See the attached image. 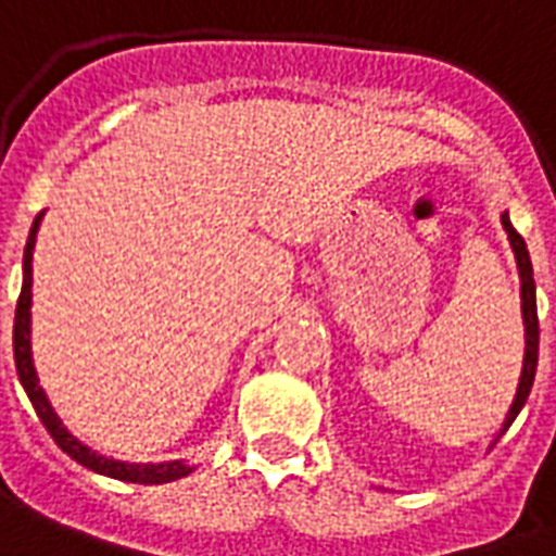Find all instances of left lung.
I'll list each match as a JSON object with an SVG mask.
<instances>
[{"instance_id": "obj_1", "label": "left lung", "mask_w": 556, "mask_h": 556, "mask_svg": "<svg viewBox=\"0 0 556 556\" xmlns=\"http://www.w3.org/2000/svg\"><path fill=\"white\" fill-rule=\"evenodd\" d=\"M502 227L508 230L510 248L517 253V268L519 279H522V320H526V361H522V375H519V387L517 397L508 409V418L502 424V432L508 430L514 418L519 415V409L526 406L528 392L534 387V375H536V355H540V320H536V296H534V268H531V256H528L526 239L514 230L510 225L508 213H502ZM500 432V435H502Z\"/></svg>"}]
</instances>
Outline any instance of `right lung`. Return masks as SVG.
Segmentation results:
<instances>
[{"label":"right lung","mask_w":556,"mask_h":556,"mask_svg":"<svg viewBox=\"0 0 556 556\" xmlns=\"http://www.w3.org/2000/svg\"><path fill=\"white\" fill-rule=\"evenodd\" d=\"M39 213L34 218V227H30L28 242H25V279H22V294L20 303H16V317H13V361H16V371H20V380L25 392H28L30 404L37 409L39 421L46 424V430L51 432V439L56 441V447L68 453L74 462H80L83 467H89L94 473L112 476V479H121V482H141V484H161L173 482V479H181V476L190 473V467L181 465V462H167V465H124V462H115V458H103L98 453H91L86 444L74 439L72 432L65 430L63 421L56 418V413L48 404L46 392L39 387L37 369H34V361H30V251H34V242H37V227H39Z\"/></svg>","instance_id":"add662e5"}]
</instances>
